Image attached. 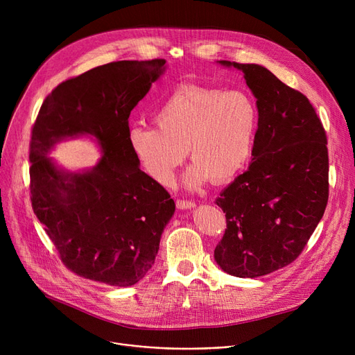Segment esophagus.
I'll return each mask as SVG.
<instances>
[{
  "label": "esophagus",
  "instance_id": "34e87169",
  "mask_svg": "<svg viewBox=\"0 0 355 355\" xmlns=\"http://www.w3.org/2000/svg\"><path fill=\"white\" fill-rule=\"evenodd\" d=\"M177 207L181 210L193 209V207H196V202L191 200H177Z\"/></svg>",
  "mask_w": 355,
  "mask_h": 355
}]
</instances>
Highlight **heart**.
Masks as SVG:
<instances>
[{
    "label": "heart",
    "instance_id": "1",
    "mask_svg": "<svg viewBox=\"0 0 355 355\" xmlns=\"http://www.w3.org/2000/svg\"><path fill=\"white\" fill-rule=\"evenodd\" d=\"M155 126H130L128 141L145 173L171 184L189 154L184 177L191 189L211 180L226 184L250 162L259 130V109L243 90L184 85L166 96L154 114Z\"/></svg>",
    "mask_w": 355,
    "mask_h": 355
}]
</instances>
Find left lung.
<instances>
[{
    "mask_svg": "<svg viewBox=\"0 0 355 355\" xmlns=\"http://www.w3.org/2000/svg\"><path fill=\"white\" fill-rule=\"evenodd\" d=\"M243 71L259 109L252 164L216 200L227 229L217 265L257 277L292 263L305 249L328 202L327 134L304 93L259 64L220 60Z\"/></svg>",
    "mask_w": 355,
    "mask_h": 355,
    "instance_id": "left-lung-1",
    "label": "left lung"
}]
</instances>
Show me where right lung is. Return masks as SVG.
Returning <instances> with one entry per match:
<instances>
[{
  "label": "right lung",
  "instance_id": "right-lung-1",
  "mask_svg": "<svg viewBox=\"0 0 355 355\" xmlns=\"http://www.w3.org/2000/svg\"><path fill=\"white\" fill-rule=\"evenodd\" d=\"M164 59L112 62L70 78L44 99L31 129L30 198L63 265L109 286H132L155 262L175 202L130 149L129 115L164 71ZM93 135L98 165L67 173L46 157L67 136Z\"/></svg>",
  "mask_w": 355,
  "mask_h": 355
}]
</instances>
